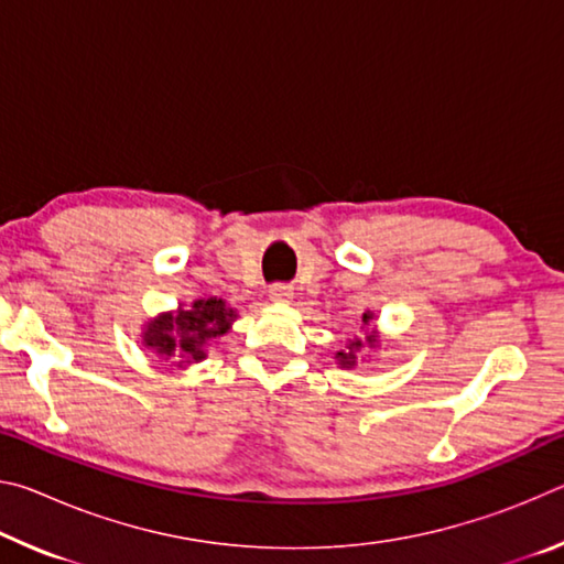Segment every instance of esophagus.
Segmentation results:
<instances>
[{
    "mask_svg": "<svg viewBox=\"0 0 564 564\" xmlns=\"http://www.w3.org/2000/svg\"><path fill=\"white\" fill-rule=\"evenodd\" d=\"M269 295H271V301H289L293 295V289H291V285H285V283H275V285H271Z\"/></svg>",
    "mask_w": 564,
    "mask_h": 564,
    "instance_id": "1",
    "label": "esophagus"
}]
</instances>
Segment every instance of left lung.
<instances>
[{
	"label": "left lung",
	"instance_id": "1",
	"mask_svg": "<svg viewBox=\"0 0 564 564\" xmlns=\"http://www.w3.org/2000/svg\"><path fill=\"white\" fill-rule=\"evenodd\" d=\"M370 318H373V316H370V313H366V316H362V323H368ZM360 348H362V343H360V340H352L350 346H348V352H338L340 366H343V368H352V366H356V352H358Z\"/></svg>",
	"mask_w": 564,
	"mask_h": 564
}]
</instances>
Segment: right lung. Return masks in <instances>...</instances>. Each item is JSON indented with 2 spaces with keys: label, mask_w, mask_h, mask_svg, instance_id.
Returning a JSON list of instances; mask_svg holds the SVG:
<instances>
[{
  "label": "right lung",
  "mask_w": 564,
  "mask_h": 564,
  "mask_svg": "<svg viewBox=\"0 0 564 564\" xmlns=\"http://www.w3.org/2000/svg\"><path fill=\"white\" fill-rule=\"evenodd\" d=\"M234 308H226L221 299L196 301L188 311H178V316H159L147 326L144 343L159 356L186 358L181 362L206 358V343L224 336L228 323L234 321Z\"/></svg>",
  "instance_id": "add662e5"
}]
</instances>
